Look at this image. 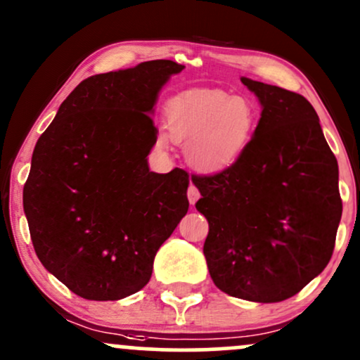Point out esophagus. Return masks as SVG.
Returning a JSON list of instances; mask_svg holds the SVG:
<instances>
[{"mask_svg": "<svg viewBox=\"0 0 360 360\" xmlns=\"http://www.w3.org/2000/svg\"><path fill=\"white\" fill-rule=\"evenodd\" d=\"M188 200L191 205H194L198 200H200V191H198V188L193 183L189 184V188H188Z\"/></svg>", "mask_w": 360, "mask_h": 360, "instance_id": "1", "label": "esophagus"}]
</instances>
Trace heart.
<instances>
[{
	"instance_id": "b5f03b06",
	"label": "heart",
	"mask_w": 360,
	"mask_h": 360,
	"mask_svg": "<svg viewBox=\"0 0 360 360\" xmlns=\"http://www.w3.org/2000/svg\"><path fill=\"white\" fill-rule=\"evenodd\" d=\"M254 123L249 100L217 89L188 91L166 106L169 137L188 143L189 160L203 172L232 166L245 150ZM159 142H166V135Z\"/></svg>"
}]
</instances>
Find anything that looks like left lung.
<instances>
[{"label": "left lung", "instance_id": "obj_1", "mask_svg": "<svg viewBox=\"0 0 360 360\" xmlns=\"http://www.w3.org/2000/svg\"><path fill=\"white\" fill-rule=\"evenodd\" d=\"M262 113L230 167L194 176L208 220L205 257L214 286L255 303L300 292L335 247L338 166L315 108L298 93L242 77Z\"/></svg>", "mask_w": 360, "mask_h": 360}]
</instances>
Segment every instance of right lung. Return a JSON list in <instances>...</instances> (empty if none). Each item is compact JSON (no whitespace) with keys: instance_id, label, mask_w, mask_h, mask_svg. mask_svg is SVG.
<instances>
[{"instance_id":"1","label":"right lung","mask_w":360,"mask_h":360,"mask_svg":"<svg viewBox=\"0 0 360 360\" xmlns=\"http://www.w3.org/2000/svg\"><path fill=\"white\" fill-rule=\"evenodd\" d=\"M184 65L148 60L96 74L37 140L23 210L37 257L84 300L142 289L159 247L188 213V172L148 171L160 88Z\"/></svg>"}]
</instances>
